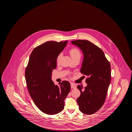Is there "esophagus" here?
<instances>
[{"mask_svg": "<svg viewBox=\"0 0 132 132\" xmlns=\"http://www.w3.org/2000/svg\"><path fill=\"white\" fill-rule=\"evenodd\" d=\"M71 87L72 88H76V86L73 83H71Z\"/></svg>", "mask_w": 132, "mask_h": 132, "instance_id": "obj_1", "label": "esophagus"}]
</instances>
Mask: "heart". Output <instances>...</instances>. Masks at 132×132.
<instances>
[{"mask_svg":"<svg viewBox=\"0 0 132 132\" xmlns=\"http://www.w3.org/2000/svg\"><path fill=\"white\" fill-rule=\"evenodd\" d=\"M69 53L72 59H75L78 56H80V53L79 50L76 48H72L70 49L69 51ZM61 55V54H59L56 57V63L57 64H59V63Z\"/></svg>","mask_w":132,"mask_h":132,"instance_id":"obj_1","label":"heart"}]
</instances>
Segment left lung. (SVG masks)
Wrapping results in <instances>:
<instances>
[{
    "instance_id": "left-lung-1",
    "label": "left lung",
    "mask_w": 132,
    "mask_h": 132,
    "mask_svg": "<svg viewBox=\"0 0 132 132\" xmlns=\"http://www.w3.org/2000/svg\"><path fill=\"white\" fill-rule=\"evenodd\" d=\"M84 55L81 73L88 77L84 88L78 85L80 95L77 99L79 109L85 114H93L104 104L111 80L110 64L102 50L87 40L72 41Z\"/></svg>"
}]
</instances>
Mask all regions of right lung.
Instances as JSON below:
<instances>
[{"instance_id": "add662e5", "label": "right lung", "mask_w": 132, "mask_h": 132, "mask_svg": "<svg viewBox=\"0 0 132 132\" xmlns=\"http://www.w3.org/2000/svg\"><path fill=\"white\" fill-rule=\"evenodd\" d=\"M68 41H50L35 48L31 53L25 70L27 86L35 104L42 112L56 114L63 110L64 100L70 90L69 81L55 86L51 76L56 67L57 56Z\"/></svg>"}]
</instances>
